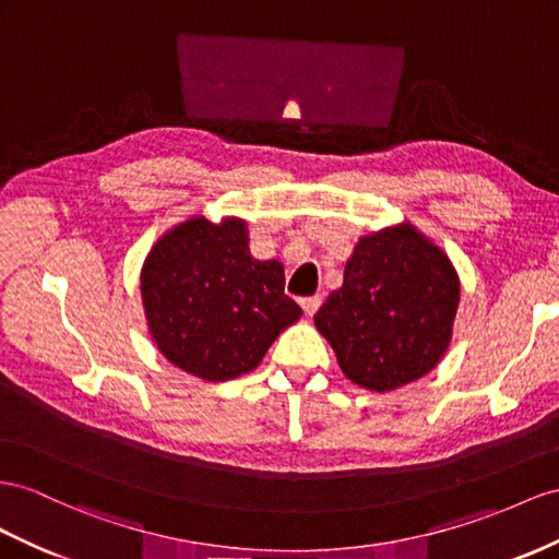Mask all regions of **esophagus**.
Here are the masks:
<instances>
[{
    "instance_id": "esophagus-1",
    "label": "esophagus",
    "mask_w": 559,
    "mask_h": 559,
    "mask_svg": "<svg viewBox=\"0 0 559 559\" xmlns=\"http://www.w3.org/2000/svg\"><path fill=\"white\" fill-rule=\"evenodd\" d=\"M299 305H302L305 317H313V313H317V309L321 307V295H309V297H302V299H299Z\"/></svg>"
}]
</instances>
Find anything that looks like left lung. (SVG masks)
<instances>
[{
  "mask_svg": "<svg viewBox=\"0 0 559 559\" xmlns=\"http://www.w3.org/2000/svg\"><path fill=\"white\" fill-rule=\"evenodd\" d=\"M461 297L455 271L413 226L366 236L313 323L352 382L388 392L423 378L443 356Z\"/></svg>",
  "mask_w": 559,
  "mask_h": 559,
  "instance_id": "1",
  "label": "left lung"
}]
</instances>
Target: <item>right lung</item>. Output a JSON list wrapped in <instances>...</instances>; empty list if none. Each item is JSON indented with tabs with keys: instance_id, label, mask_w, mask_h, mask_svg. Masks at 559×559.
I'll list each match as a JSON object with an SVG mask.
<instances>
[{
	"instance_id": "1",
	"label": "right lung",
	"mask_w": 559,
	"mask_h": 559,
	"mask_svg": "<svg viewBox=\"0 0 559 559\" xmlns=\"http://www.w3.org/2000/svg\"><path fill=\"white\" fill-rule=\"evenodd\" d=\"M283 264L252 260L240 219L195 217L155 242L141 271L151 335L167 359L203 380H231L257 368L302 317L285 295Z\"/></svg>"
}]
</instances>
